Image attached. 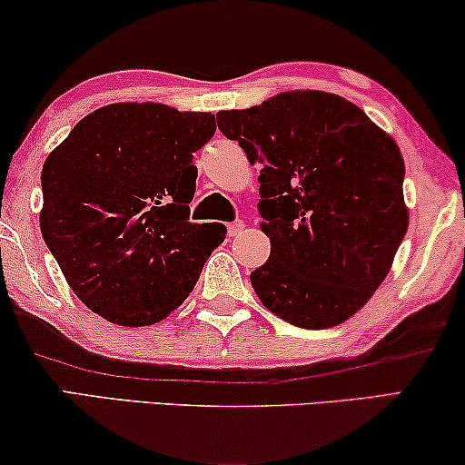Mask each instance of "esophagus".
<instances>
[{"instance_id":"34e87169","label":"esophagus","mask_w":465,"mask_h":465,"mask_svg":"<svg viewBox=\"0 0 465 465\" xmlns=\"http://www.w3.org/2000/svg\"><path fill=\"white\" fill-rule=\"evenodd\" d=\"M243 228H245L243 220L231 222V224H228V237H239V234H241V231H243Z\"/></svg>"}]
</instances>
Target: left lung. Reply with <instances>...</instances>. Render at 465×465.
I'll list each match as a JSON object with an SVG mask.
<instances>
[{"instance_id":"8db88e82","label":"left lung","mask_w":465,"mask_h":465,"mask_svg":"<svg viewBox=\"0 0 465 465\" xmlns=\"http://www.w3.org/2000/svg\"><path fill=\"white\" fill-rule=\"evenodd\" d=\"M218 129L260 167L271 256L252 288L292 326H339L371 301L406 228L398 143L332 93L290 91L218 114Z\"/></svg>"}]
</instances>
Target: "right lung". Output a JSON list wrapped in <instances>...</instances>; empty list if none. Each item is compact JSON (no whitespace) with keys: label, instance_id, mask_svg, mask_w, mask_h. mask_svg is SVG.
<instances>
[{"label":"right lung","instance_id":"right-lung-1","mask_svg":"<svg viewBox=\"0 0 465 465\" xmlns=\"http://www.w3.org/2000/svg\"><path fill=\"white\" fill-rule=\"evenodd\" d=\"M207 112L112 104L74 126L42 169V237L75 296L118 326H150L186 301L226 237L193 224V154Z\"/></svg>","mask_w":465,"mask_h":465}]
</instances>
